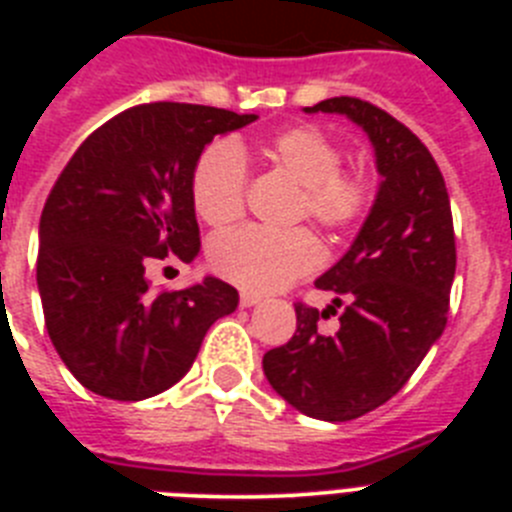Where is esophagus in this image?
Segmentation results:
<instances>
[{
  "label": "esophagus",
  "instance_id": "esophagus-1",
  "mask_svg": "<svg viewBox=\"0 0 512 512\" xmlns=\"http://www.w3.org/2000/svg\"><path fill=\"white\" fill-rule=\"evenodd\" d=\"M259 302H261V295H256V292H241L243 307H253V305H259Z\"/></svg>",
  "mask_w": 512,
  "mask_h": 512
}]
</instances>
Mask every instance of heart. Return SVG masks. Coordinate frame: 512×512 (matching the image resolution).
<instances>
[{
	"label": "heart",
	"mask_w": 512,
	"mask_h": 512,
	"mask_svg": "<svg viewBox=\"0 0 512 512\" xmlns=\"http://www.w3.org/2000/svg\"><path fill=\"white\" fill-rule=\"evenodd\" d=\"M259 156L300 184L297 215L325 230H346L369 210L372 189L366 179L341 171V151L323 130L297 125L271 135ZM192 205L207 225L238 220L246 194V161L233 143H215L192 171ZM212 271L248 292H277L312 271L320 248L307 230L274 233L264 228H235L212 238L207 251Z\"/></svg>",
	"instance_id": "heart-1"
}]
</instances>
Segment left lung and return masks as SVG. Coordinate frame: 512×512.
I'll return each mask as SVG.
<instances>
[{
  "mask_svg": "<svg viewBox=\"0 0 512 512\" xmlns=\"http://www.w3.org/2000/svg\"><path fill=\"white\" fill-rule=\"evenodd\" d=\"M359 125L374 148V205L336 264L315 287L336 295L318 312L297 302V330L264 354V374L300 413L343 423L379 408L413 377L441 338L456 271L449 192L431 151L402 122L356 97L305 107ZM346 304L336 334L317 320Z\"/></svg>",
  "mask_w": 512,
  "mask_h": 512,
  "instance_id": "obj_1",
  "label": "left lung"
}]
</instances>
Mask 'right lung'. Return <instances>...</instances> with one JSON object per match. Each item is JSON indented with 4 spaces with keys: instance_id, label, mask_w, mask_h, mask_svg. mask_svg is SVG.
<instances>
[{
    "instance_id": "add662e5",
    "label": "right lung",
    "mask_w": 512,
    "mask_h": 512,
    "mask_svg": "<svg viewBox=\"0 0 512 512\" xmlns=\"http://www.w3.org/2000/svg\"><path fill=\"white\" fill-rule=\"evenodd\" d=\"M256 115L205 104L130 107L71 156L40 215L38 292L63 364L94 395L146 400L192 369L210 325L238 307L217 277L153 292L148 269L200 253L192 171L215 135Z\"/></svg>"
}]
</instances>
